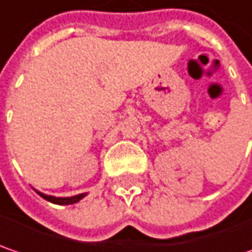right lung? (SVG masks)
<instances>
[{
	"label": "right lung",
	"mask_w": 252,
	"mask_h": 252,
	"mask_svg": "<svg viewBox=\"0 0 252 252\" xmlns=\"http://www.w3.org/2000/svg\"><path fill=\"white\" fill-rule=\"evenodd\" d=\"M38 194L44 198V200L50 201L52 204H58V205H69V204H75V202H78L80 200H82L87 194L84 192V194H78V195H74V197H52V195H47V194H42V192H39L37 191Z\"/></svg>",
	"instance_id": "add662e5"
}]
</instances>
